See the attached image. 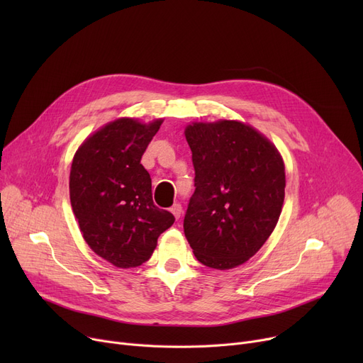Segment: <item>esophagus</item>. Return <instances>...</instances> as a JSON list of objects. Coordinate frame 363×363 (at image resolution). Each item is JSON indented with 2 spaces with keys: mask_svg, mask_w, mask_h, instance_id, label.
<instances>
[{
  "mask_svg": "<svg viewBox=\"0 0 363 363\" xmlns=\"http://www.w3.org/2000/svg\"><path fill=\"white\" fill-rule=\"evenodd\" d=\"M170 212H172V215L175 216V219H179L181 215H182V207H181V204H174V206H172Z\"/></svg>",
  "mask_w": 363,
  "mask_h": 363,
  "instance_id": "esophagus-1",
  "label": "esophagus"
}]
</instances>
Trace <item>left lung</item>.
I'll use <instances>...</instances> for the list:
<instances>
[{"label":"left lung","mask_w":363,"mask_h":363,"mask_svg":"<svg viewBox=\"0 0 363 363\" xmlns=\"http://www.w3.org/2000/svg\"><path fill=\"white\" fill-rule=\"evenodd\" d=\"M185 138L196 170L185 237L200 263L235 268L277 226L285 196L282 157L260 132L237 121L191 123Z\"/></svg>","instance_id":"left-lung-1"}]
</instances>
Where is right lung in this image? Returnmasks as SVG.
<instances>
[{"label":"right lung","mask_w":363,"mask_h":363,"mask_svg":"<svg viewBox=\"0 0 363 363\" xmlns=\"http://www.w3.org/2000/svg\"><path fill=\"white\" fill-rule=\"evenodd\" d=\"M162 122L116 119L86 138L72 162L70 203L84 240L116 268L147 262L175 222L152 203L151 178L141 164Z\"/></svg>","instance_id":"add662e5"}]
</instances>
